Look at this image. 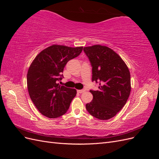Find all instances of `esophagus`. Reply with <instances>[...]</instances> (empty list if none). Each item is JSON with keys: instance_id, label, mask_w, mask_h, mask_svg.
Instances as JSON below:
<instances>
[{"instance_id": "34e87169", "label": "esophagus", "mask_w": 159, "mask_h": 159, "mask_svg": "<svg viewBox=\"0 0 159 159\" xmlns=\"http://www.w3.org/2000/svg\"><path fill=\"white\" fill-rule=\"evenodd\" d=\"M85 91V89H79V90H77V91H78V93H84Z\"/></svg>"}]
</instances>
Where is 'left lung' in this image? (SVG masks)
Returning a JSON list of instances; mask_svg holds the SVG:
<instances>
[{"mask_svg": "<svg viewBox=\"0 0 159 159\" xmlns=\"http://www.w3.org/2000/svg\"><path fill=\"white\" fill-rule=\"evenodd\" d=\"M84 51L92 67V81L99 84L98 90H90L93 100L85 108L95 118L109 119L123 107L131 93L129 68L121 57L107 46L84 47Z\"/></svg>", "mask_w": 159, "mask_h": 159, "instance_id": "obj_1", "label": "left lung"}]
</instances>
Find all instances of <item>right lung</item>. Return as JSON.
Wrapping results in <instances>:
<instances>
[{"label": "right lung", "mask_w": 159, "mask_h": 159, "mask_svg": "<svg viewBox=\"0 0 159 159\" xmlns=\"http://www.w3.org/2000/svg\"><path fill=\"white\" fill-rule=\"evenodd\" d=\"M83 47L52 45L35 57L27 74V87L33 103L43 115L59 117L68 110L77 91L60 85L68 61L78 57Z\"/></svg>", "instance_id": "add662e5"}]
</instances>
